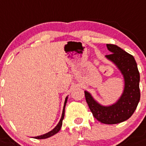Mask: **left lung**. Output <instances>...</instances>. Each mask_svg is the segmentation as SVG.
<instances>
[{
	"mask_svg": "<svg viewBox=\"0 0 146 146\" xmlns=\"http://www.w3.org/2000/svg\"><path fill=\"white\" fill-rule=\"evenodd\" d=\"M111 54L106 57L115 64L124 78V90L116 104L104 106L85 92V100L94 117L104 124H114L127 120L137 109L139 99V73L133 55L114 44H106Z\"/></svg>",
	"mask_w": 146,
	"mask_h": 146,
	"instance_id": "left-lung-1",
	"label": "left lung"
}]
</instances>
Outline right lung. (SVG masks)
<instances>
[{"mask_svg":"<svg viewBox=\"0 0 146 146\" xmlns=\"http://www.w3.org/2000/svg\"><path fill=\"white\" fill-rule=\"evenodd\" d=\"M67 98H66L65 99V102H64V110H63V112H62V116H61V118L59 123L57 124V126L53 129L52 131H51L50 132L47 133L46 134H43V135H41V136H39V137H36L35 139H46V138H48V137H52L53 135H54L55 133L58 132L60 130H61V127L62 126V121L64 119V108L65 106H66V103H67Z\"/></svg>","mask_w":146,"mask_h":146,"instance_id":"add662e5","label":"right lung"}]
</instances>
